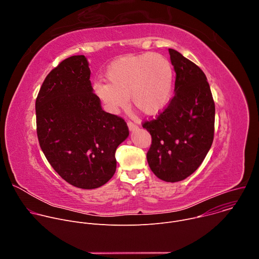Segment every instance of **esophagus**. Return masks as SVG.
Listing matches in <instances>:
<instances>
[{
    "mask_svg": "<svg viewBox=\"0 0 259 259\" xmlns=\"http://www.w3.org/2000/svg\"><path fill=\"white\" fill-rule=\"evenodd\" d=\"M127 125H128V128H129L130 131H133V130H135V129L138 128V126H137L136 124H134L133 122H131V121H128Z\"/></svg>",
    "mask_w": 259,
    "mask_h": 259,
    "instance_id": "1",
    "label": "esophagus"
}]
</instances>
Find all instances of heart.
I'll use <instances>...</instances> for the list:
<instances>
[{"instance_id":"obj_1","label":"heart","mask_w":259,"mask_h":259,"mask_svg":"<svg viewBox=\"0 0 259 259\" xmlns=\"http://www.w3.org/2000/svg\"><path fill=\"white\" fill-rule=\"evenodd\" d=\"M108 83L96 81L93 91L108 113L117 114L131 102L146 115H157L170 101L173 87L171 62L158 53L122 57L106 70Z\"/></svg>"}]
</instances>
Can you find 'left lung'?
I'll use <instances>...</instances> for the list:
<instances>
[{
	"label": "left lung",
	"mask_w": 259,
	"mask_h": 259,
	"mask_svg": "<svg viewBox=\"0 0 259 259\" xmlns=\"http://www.w3.org/2000/svg\"><path fill=\"white\" fill-rule=\"evenodd\" d=\"M176 72L175 95L155 120L142 127L152 135L146 154L154 174L176 182L193 174L213 142L215 104L203 70L178 51L169 49Z\"/></svg>",
	"instance_id": "8db88e82"
}]
</instances>
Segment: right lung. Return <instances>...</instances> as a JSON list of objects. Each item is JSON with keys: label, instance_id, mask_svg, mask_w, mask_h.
<instances>
[{"label": "right lung", "instance_id": "right-lung-1", "mask_svg": "<svg viewBox=\"0 0 259 259\" xmlns=\"http://www.w3.org/2000/svg\"><path fill=\"white\" fill-rule=\"evenodd\" d=\"M84 55L61 61L35 100L36 134L52 168L71 186L93 190L116 172L115 153L129 135L126 122L101 108Z\"/></svg>", "mask_w": 259, "mask_h": 259}]
</instances>
